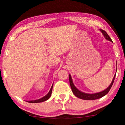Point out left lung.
<instances>
[{
	"label": "left lung",
	"instance_id": "obj_1",
	"mask_svg": "<svg viewBox=\"0 0 125 125\" xmlns=\"http://www.w3.org/2000/svg\"><path fill=\"white\" fill-rule=\"evenodd\" d=\"M100 31H101L102 34L103 35V36L106 40L110 41L112 42H113L112 40L111 39L110 37L108 36V35L107 34V33L105 32V31L103 30H100ZM117 71V70H116ZM116 73H115L114 77H113V79L112 81L111 84L109 85V86L107 87V89H105V90H104L102 92L96 93H94V94H89V93H86L84 92H81V91L79 90L77 87L74 86V83H73V80H72V77L71 76L70 74H69V79H70V86L71 87V89L72 90V92H73V94L75 95L76 97L79 98L80 99H81L83 100H95V99H99L100 98L103 97V96H105L106 94H108V93L109 92V91L110 90L112 86L113 82H114L115 77H116Z\"/></svg>",
	"mask_w": 125,
	"mask_h": 125
}]
</instances>
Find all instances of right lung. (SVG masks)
<instances>
[{"instance_id": "add662e5", "label": "right lung", "mask_w": 125, "mask_h": 125, "mask_svg": "<svg viewBox=\"0 0 125 125\" xmlns=\"http://www.w3.org/2000/svg\"><path fill=\"white\" fill-rule=\"evenodd\" d=\"M53 85H52L51 89H50L49 93H48V94L46 95L43 96L42 98L39 99H37V100H31V101H27V102H29V103H41V102H43L46 101V100H48L50 98V97L51 96L52 93V89H53Z\"/></svg>"}]
</instances>
